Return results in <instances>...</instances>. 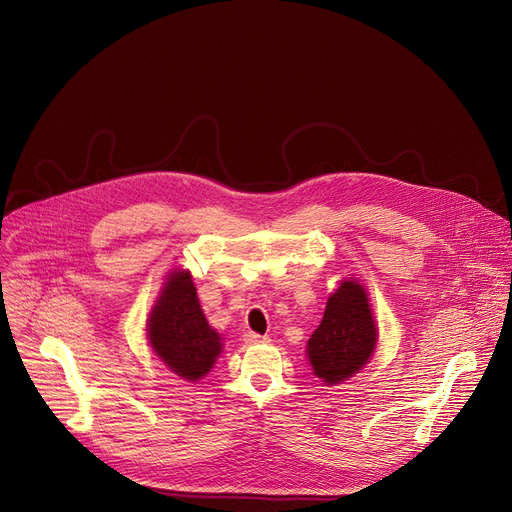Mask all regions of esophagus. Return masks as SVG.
Here are the masks:
<instances>
[{"label":"esophagus","instance_id":"34e87169","mask_svg":"<svg viewBox=\"0 0 512 512\" xmlns=\"http://www.w3.org/2000/svg\"><path fill=\"white\" fill-rule=\"evenodd\" d=\"M244 341H246L248 345H258V343H268L270 339H268L266 335H258V333H248V335L244 337Z\"/></svg>","mask_w":512,"mask_h":512}]
</instances>
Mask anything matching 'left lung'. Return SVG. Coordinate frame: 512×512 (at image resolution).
<instances>
[{
	"mask_svg": "<svg viewBox=\"0 0 512 512\" xmlns=\"http://www.w3.org/2000/svg\"><path fill=\"white\" fill-rule=\"evenodd\" d=\"M377 345V327L365 288L357 280H341L329 296L321 325L306 345L313 373L325 385L353 377L369 361Z\"/></svg>",
	"mask_w": 512,
	"mask_h": 512,
	"instance_id": "left-lung-1",
	"label": "left lung"
}]
</instances>
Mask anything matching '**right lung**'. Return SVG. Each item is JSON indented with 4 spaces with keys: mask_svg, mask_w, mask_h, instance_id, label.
<instances>
[{
    "mask_svg": "<svg viewBox=\"0 0 512 512\" xmlns=\"http://www.w3.org/2000/svg\"><path fill=\"white\" fill-rule=\"evenodd\" d=\"M147 339L155 355L187 381L208 375L220 357L222 337L208 325L187 270L167 276L147 321Z\"/></svg>",
    "mask_w": 512,
    "mask_h": 512,
    "instance_id": "1",
    "label": "right lung"
}]
</instances>
